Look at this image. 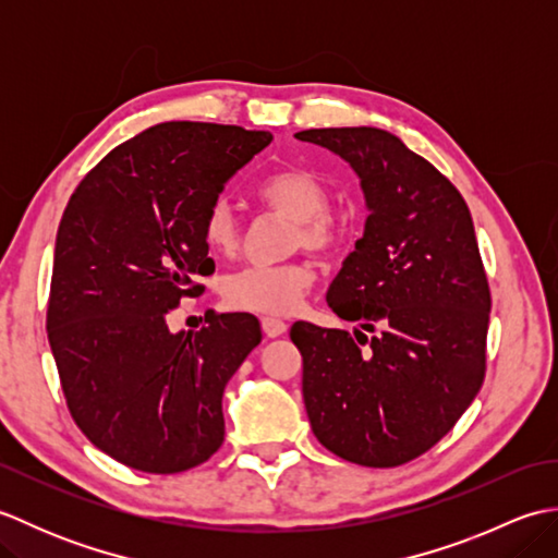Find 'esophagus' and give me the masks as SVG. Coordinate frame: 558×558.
<instances>
[{"label":"esophagus","instance_id":"esophagus-1","mask_svg":"<svg viewBox=\"0 0 558 558\" xmlns=\"http://www.w3.org/2000/svg\"><path fill=\"white\" fill-rule=\"evenodd\" d=\"M260 328H264V333L268 338H278V336L286 333L288 324L280 322V318H276V316H264V318H260Z\"/></svg>","mask_w":558,"mask_h":558}]
</instances>
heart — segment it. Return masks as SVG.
Returning a JSON list of instances; mask_svg holds the SVG:
<instances>
[{
	"label": "heart",
	"mask_w": 558,
	"mask_h": 558,
	"mask_svg": "<svg viewBox=\"0 0 558 558\" xmlns=\"http://www.w3.org/2000/svg\"><path fill=\"white\" fill-rule=\"evenodd\" d=\"M264 206L294 222L292 244L328 256L340 252L352 234V210L330 208L328 186L314 172L282 170L256 186ZM201 236L213 254H232L240 228L225 201H213L201 218ZM314 286V270L304 260L278 266H248L225 280L222 298L236 312L288 316L298 312Z\"/></svg>",
	"instance_id": "b5f03b06"
}]
</instances>
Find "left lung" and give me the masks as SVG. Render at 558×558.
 <instances>
[{
	"mask_svg": "<svg viewBox=\"0 0 558 558\" xmlns=\"http://www.w3.org/2000/svg\"><path fill=\"white\" fill-rule=\"evenodd\" d=\"M338 153L369 208L326 302L373 336L298 322L314 436L364 468H398L453 429L487 372L492 294L470 208L448 177L384 129H306Z\"/></svg>",
	"mask_w": 558,
	"mask_h": 558,
	"instance_id": "left-lung-1",
	"label": "left lung"
}]
</instances>
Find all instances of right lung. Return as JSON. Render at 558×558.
I'll return each instance as SVG.
<instances>
[{
  "instance_id": "1",
  "label": "right lung",
  "mask_w": 558,
  "mask_h": 558,
  "mask_svg": "<svg viewBox=\"0 0 558 558\" xmlns=\"http://www.w3.org/2000/svg\"><path fill=\"white\" fill-rule=\"evenodd\" d=\"M232 124L162 122L110 150L71 194L57 230L47 338L78 429L122 465L174 475L225 438L222 390L260 342L258 322L168 316L216 270L201 218L270 144Z\"/></svg>"
}]
</instances>
